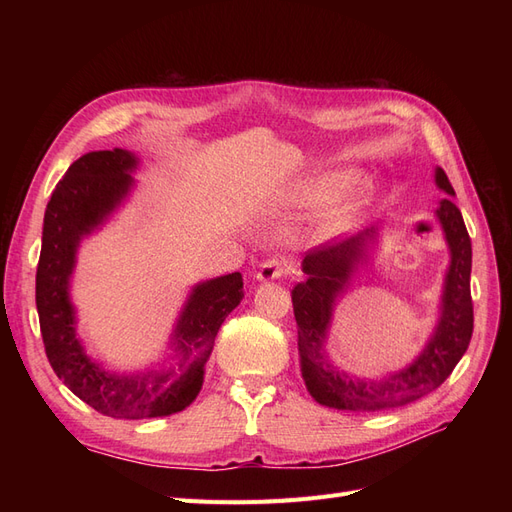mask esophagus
Listing matches in <instances>:
<instances>
[{
    "label": "esophagus",
    "instance_id": "34e87169",
    "mask_svg": "<svg viewBox=\"0 0 512 512\" xmlns=\"http://www.w3.org/2000/svg\"><path fill=\"white\" fill-rule=\"evenodd\" d=\"M290 273V265L286 258H267L265 262H262L258 273H256V280L258 282H271V280H280V277L288 275Z\"/></svg>",
    "mask_w": 512,
    "mask_h": 512
}]
</instances>
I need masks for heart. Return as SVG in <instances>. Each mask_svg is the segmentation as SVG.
<instances>
[{"instance_id": "heart-1", "label": "heart", "mask_w": 512, "mask_h": 512, "mask_svg": "<svg viewBox=\"0 0 512 512\" xmlns=\"http://www.w3.org/2000/svg\"><path fill=\"white\" fill-rule=\"evenodd\" d=\"M344 185V177L342 175H327V177H314L305 183H301L297 192H294V200L299 205H322L329 203V200L339 192V188ZM356 213V200L354 198H346L339 200L333 207H329L327 211L322 213L320 220V228L324 235H337L350 226L352 218Z\"/></svg>"}]
</instances>
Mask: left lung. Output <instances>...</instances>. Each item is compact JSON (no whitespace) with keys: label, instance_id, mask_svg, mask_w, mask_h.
I'll list each match as a JSON object with an SVG mask.
<instances>
[{"label":"left lung","instance_id":"1","mask_svg":"<svg viewBox=\"0 0 512 512\" xmlns=\"http://www.w3.org/2000/svg\"><path fill=\"white\" fill-rule=\"evenodd\" d=\"M436 185L448 196H455L453 185L440 166L436 168ZM436 215L451 250L438 324L423 352L406 369L393 371L380 380L348 376L346 371L333 367L324 352L335 299L346 290L356 265L365 260L369 241L376 239V228H365L344 241H329L305 254L303 271L307 280L294 286L292 307L299 329L301 374L309 395L318 404L352 412H378L412 404L436 391L466 354L474 329L470 294L472 243L461 211L451 198L440 200Z\"/></svg>","mask_w":512,"mask_h":512}]
</instances>
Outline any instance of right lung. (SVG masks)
Here are the masks:
<instances>
[{
	"instance_id": "obj_1",
	"label": "right lung",
	"mask_w": 512,
	"mask_h": 512,
	"mask_svg": "<svg viewBox=\"0 0 512 512\" xmlns=\"http://www.w3.org/2000/svg\"><path fill=\"white\" fill-rule=\"evenodd\" d=\"M138 158L126 149L91 151L76 160L44 211L36 271V307L46 356L59 380L104 416H168L188 408L200 393L205 365L222 322L243 299L241 273L196 284L170 335V367L115 374L91 361L76 337L70 277L79 243L111 215L132 188Z\"/></svg>"
}]
</instances>
